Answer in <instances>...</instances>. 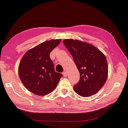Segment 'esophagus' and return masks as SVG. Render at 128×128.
I'll use <instances>...</instances> for the list:
<instances>
[{
    "label": "esophagus",
    "mask_w": 128,
    "mask_h": 128,
    "mask_svg": "<svg viewBox=\"0 0 128 128\" xmlns=\"http://www.w3.org/2000/svg\"><path fill=\"white\" fill-rule=\"evenodd\" d=\"M62 75H63V76H64V77H66V76H67V74H66V72H63V73H62Z\"/></svg>",
    "instance_id": "34e87169"
}]
</instances>
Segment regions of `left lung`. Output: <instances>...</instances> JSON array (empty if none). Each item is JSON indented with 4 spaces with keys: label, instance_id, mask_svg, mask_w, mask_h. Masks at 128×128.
<instances>
[{
    "label": "left lung",
    "instance_id": "8db88e82",
    "mask_svg": "<svg viewBox=\"0 0 128 128\" xmlns=\"http://www.w3.org/2000/svg\"><path fill=\"white\" fill-rule=\"evenodd\" d=\"M73 58L80 72V80L74 86L76 92L83 97L95 95L102 88L108 76L106 56L95 46L72 39L62 42Z\"/></svg>",
    "mask_w": 128,
    "mask_h": 128
}]
</instances>
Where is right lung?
Wrapping results in <instances>:
<instances>
[{
	"label": "right lung",
	"instance_id": "obj_1",
	"mask_svg": "<svg viewBox=\"0 0 128 128\" xmlns=\"http://www.w3.org/2000/svg\"><path fill=\"white\" fill-rule=\"evenodd\" d=\"M61 40L52 39L39 44L28 50L20 61V79L33 94L46 96L53 91L59 83L62 75L55 72L50 53Z\"/></svg>",
	"mask_w": 128,
	"mask_h": 128
}]
</instances>
